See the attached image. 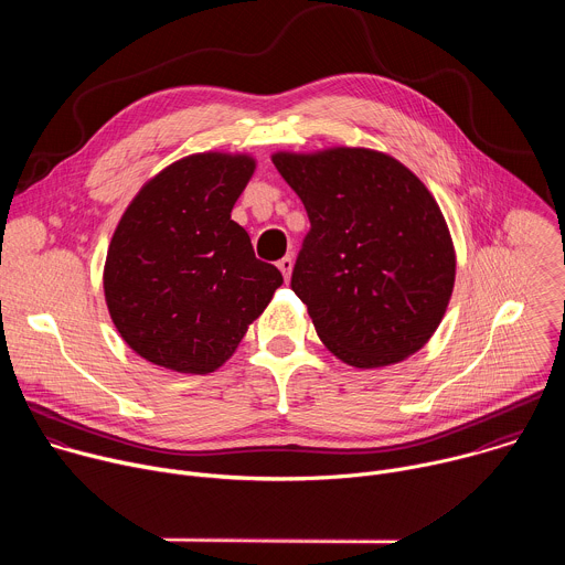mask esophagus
I'll return each instance as SVG.
<instances>
[{
	"label": "esophagus",
	"mask_w": 565,
	"mask_h": 565,
	"mask_svg": "<svg viewBox=\"0 0 565 565\" xmlns=\"http://www.w3.org/2000/svg\"><path fill=\"white\" fill-rule=\"evenodd\" d=\"M292 264H295V262H292V257H290V255H286L284 259H279V262H277V268L281 270V275H284V279H286V281L290 279V273H292Z\"/></svg>",
	"instance_id": "34e87169"
}]
</instances>
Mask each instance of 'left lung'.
I'll return each mask as SVG.
<instances>
[{
  "mask_svg": "<svg viewBox=\"0 0 565 565\" xmlns=\"http://www.w3.org/2000/svg\"><path fill=\"white\" fill-rule=\"evenodd\" d=\"M273 163L310 221L290 288L319 340L355 369L420 351L456 279L451 234L425 183L393 156L364 147L277 151Z\"/></svg>",
  "mask_w": 565,
  "mask_h": 565,
  "instance_id": "8db88e82",
  "label": "left lung"
}]
</instances>
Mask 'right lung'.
<instances>
[{
	"instance_id": "obj_1",
	"label": "right lung",
	"mask_w": 565,
	"mask_h": 565,
	"mask_svg": "<svg viewBox=\"0 0 565 565\" xmlns=\"http://www.w3.org/2000/svg\"><path fill=\"white\" fill-rule=\"evenodd\" d=\"M255 168L248 153H192L125 210L107 250L105 299L120 338L147 362L216 371L284 284L230 218Z\"/></svg>"
}]
</instances>
